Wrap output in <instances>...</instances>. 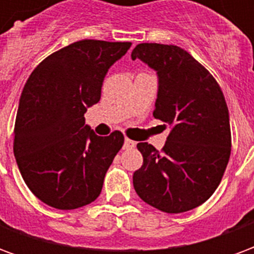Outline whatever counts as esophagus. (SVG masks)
I'll list each match as a JSON object with an SVG mask.
<instances>
[{
  "label": "esophagus",
  "mask_w": 254,
  "mask_h": 254,
  "mask_svg": "<svg viewBox=\"0 0 254 254\" xmlns=\"http://www.w3.org/2000/svg\"><path fill=\"white\" fill-rule=\"evenodd\" d=\"M136 147V143L133 140H129V138H125V143H124V148L125 149H133Z\"/></svg>",
  "instance_id": "1"
}]
</instances>
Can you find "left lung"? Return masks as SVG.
Here are the masks:
<instances>
[{"instance_id": "obj_1", "label": "left lung", "mask_w": 254, "mask_h": 254, "mask_svg": "<svg viewBox=\"0 0 254 254\" xmlns=\"http://www.w3.org/2000/svg\"><path fill=\"white\" fill-rule=\"evenodd\" d=\"M136 58L158 73L154 117L170 133L162 151L137 144L143 166L133 187L159 211L187 212L207 201L222 181L231 152L229 109L212 74L181 47L140 43L132 52Z\"/></svg>"}]
</instances>
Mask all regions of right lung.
Listing matches in <instances>:
<instances>
[{
    "label": "right lung",
    "mask_w": 254,
    "mask_h": 254,
    "mask_svg": "<svg viewBox=\"0 0 254 254\" xmlns=\"http://www.w3.org/2000/svg\"><path fill=\"white\" fill-rule=\"evenodd\" d=\"M130 42L84 39L45 58L31 73L14 122L13 152L25 185L57 209L98 198L124 134L98 136L84 113L100 99L109 67Z\"/></svg>",
    "instance_id": "right-lung-1"
}]
</instances>
